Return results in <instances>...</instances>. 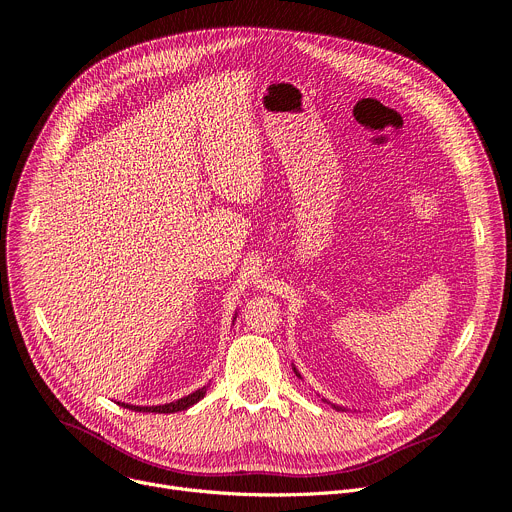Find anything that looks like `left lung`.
<instances>
[{
    "label": "left lung",
    "instance_id": "1",
    "mask_svg": "<svg viewBox=\"0 0 512 512\" xmlns=\"http://www.w3.org/2000/svg\"><path fill=\"white\" fill-rule=\"evenodd\" d=\"M293 369H295V367H293ZM295 373H297V371H295ZM297 377H301V375H299V373H297ZM334 408H338V406H334ZM338 410H340V408H338Z\"/></svg>",
    "mask_w": 512,
    "mask_h": 512
}]
</instances>
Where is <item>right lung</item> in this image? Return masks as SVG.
Masks as SVG:
<instances>
[{
  "mask_svg": "<svg viewBox=\"0 0 512 512\" xmlns=\"http://www.w3.org/2000/svg\"><path fill=\"white\" fill-rule=\"evenodd\" d=\"M207 387H209V385H203L201 389H196V391L188 393L186 398H180V400L170 402V404H164V406H129V404H123V406H125V408H129V410H135V412H155V414H172V412H182V410H186V408L194 406V404L199 402V400H203V398H205V393H207Z\"/></svg>",
  "mask_w": 512,
  "mask_h": 512,
  "instance_id": "1",
  "label": "right lung"
}]
</instances>
